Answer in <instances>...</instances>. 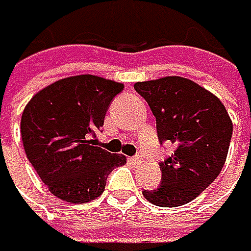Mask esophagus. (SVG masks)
Listing matches in <instances>:
<instances>
[{
	"instance_id": "1",
	"label": "esophagus",
	"mask_w": 251,
	"mask_h": 251,
	"mask_svg": "<svg viewBox=\"0 0 251 251\" xmlns=\"http://www.w3.org/2000/svg\"><path fill=\"white\" fill-rule=\"evenodd\" d=\"M131 162L132 164H140V162H142V156H134V157H131Z\"/></svg>"
}]
</instances>
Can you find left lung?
I'll list each match as a JSON object with an SVG mask.
<instances>
[{"instance_id": "8db88e82", "label": "left lung", "mask_w": 251, "mask_h": 251, "mask_svg": "<svg viewBox=\"0 0 251 251\" xmlns=\"http://www.w3.org/2000/svg\"><path fill=\"white\" fill-rule=\"evenodd\" d=\"M156 117L159 142L175 144V151L161 162V184L142 191L145 199L162 208H176L197 199L226 161L233 123L222 101L197 82L165 76L136 82Z\"/></svg>"}]
</instances>
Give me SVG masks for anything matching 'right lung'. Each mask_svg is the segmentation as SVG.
I'll list each match as a JSON object with an SVG mask.
<instances>
[{
	"label": "right lung",
	"instance_id": "1",
	"mask_svg": "<svg viewBox=\"0 0 251 251\" xmlns=\"http://www.w3.org/2000/svg\"><path fill=\"white\" fill-rule=\"evenodd\" d=\"M123 84L94 75L59 79L26 104L20 131L25 153L57 199L87 203L103 194L106 178L126 164L123 154L95 147L107 107Z\"/></svg>",
	"mask_w": 251,
	"mask_h": 251
}]
</instances>
